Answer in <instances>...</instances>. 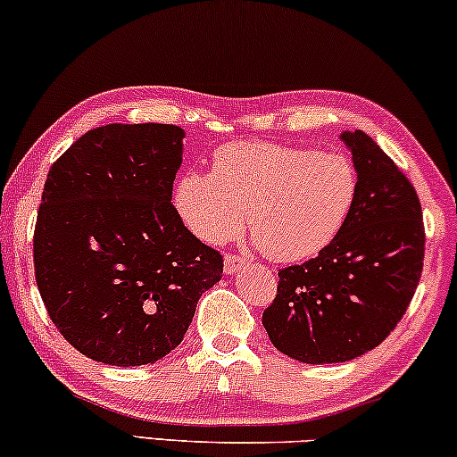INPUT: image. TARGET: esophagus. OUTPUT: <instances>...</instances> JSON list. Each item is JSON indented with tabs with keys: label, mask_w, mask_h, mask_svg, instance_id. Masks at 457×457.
<instances>
[{
	"label": "esophagus",
	"mask_w": 457,
	"mask_h": 457,
	"mask_svg": "<svg viewBox=\"0 0 457 457\" xmlns=\"http://www.w3.org/2000/svg\"><path fill=\"white\" fill-rule=\"evenodd\" d=\"M246 264V258L243 255H234V253H228L225 255V275H236L243 266Z\"/></svg>",
	"instance_id": "34e87169"
}]
</instances>
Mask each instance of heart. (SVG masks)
<instances>
[{
  "instance_id": "heart-1",
  "label": "heart",
  "mask_w": 457,
  "mask_h": 457,
  "mask_svg": "<svg viewBox=\"0 0 457 457\" xmlns=\"http://www.w3.org/2000/svg\"><path fill=\"white\" fill-rule=\"evenodd\" d=\"M359 171L339 152L322 154L303 145L236 141L212 154V174L182 176L176 208L191 232L225 243L249 229L266 255L305 260L322 251L353 212Z\"/></svg>"
}]
</instances>
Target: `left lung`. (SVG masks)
I'll list each match as a JSON object with an SVG mask.
<instances>
[{
    "mask_svg": "<svg viewBox=\"0 0 457 457\" xmlns=\"http://www.w3.org/2000/svg\"><path fill=\"white\" fill-rule=\"evenodd\" d=\"M342 139L359 171L353 212L316 258L277 272V295L262 313L272 345L313 365L385 342L411 305L426 253L412 182L363 130Z\"/></svg>",
    "mask_w": 457,
    "mask_h": 457,
    "instance_id": "8db88e82",
    "label": "left lung"
}]
</instances>
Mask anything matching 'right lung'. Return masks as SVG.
<instances>
[{
    "mask_svg": "<svg viewBox=\"0 0 457 457\" xmlns=\"http://www.w3.org/2000/svg\"><path fill=\"white\" fill-rule=\"evenodd\" d=\"M174 124L87 130L51 165L34 228L36 286L72 348L107 365H145L185 337L223 255L171 204L182 162Z\"/></svg>",
    "mask_w": 457,
    "mask_h": 457,
    "instance_id": "obj_1",
    "label": "right lung"
}]
</instances>
